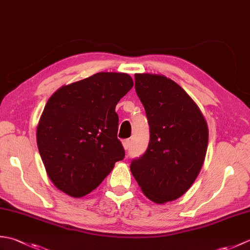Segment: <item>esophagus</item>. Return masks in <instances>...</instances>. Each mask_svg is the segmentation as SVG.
<instances>
[{
	"instance_id": "1",
	"label": "esophagus",
	"mask_w": 250,
	"mask_h": 250,
	"mask_svg": "<svg viewBox=\"0 0 250 250\" xmlns=\"http://www.w3.org/2000/svg\"><path fill=\"white\" fill-rule=\"evenodd\" d=\"M130 144H131V142H130V140H125L124 142H122V146H124V148H125V150H128V149H129V147H130Z\"/></svg>"
}]
</instances>
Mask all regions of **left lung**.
I'll use <instances>...</instances> for the list:
<instances>
[{
  "mask_svg": "<svg viewBox=\"0 0 250 250\" xmlns=\"http://www.w3.org/2000/svg\"><path fill=\"white\" fill-rule=\"evenodd\" d=\"M135 90L146 110L150 140L130 169L143 193L164 204L185 194L198 177L208 126L190 95L167 76L135 74Z\"/></svg>",
  "mask_w": 250,
  "mask_h": 250,
  "instance_id": "8db88e82",
  "label": "left lung"
}]
</instances>
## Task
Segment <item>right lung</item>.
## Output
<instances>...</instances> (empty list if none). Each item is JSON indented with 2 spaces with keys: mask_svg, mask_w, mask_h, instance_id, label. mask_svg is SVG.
<instances>
[{
  "mask_svg": "<svg viewBox=\"0 0 250 250\" xmlns=\"http://www.w3.org/2000/svg\"><path fill=\"white\" fill-rule=\"evenodd\" d=\"M133 87L129 74L100 72L59 88L36 129L47 175L73 198L94 190L125 158L115 108Z\"/></svg>",
  "mask_w": 250,
  "mask_h": 250,
  "instance_id": "obj_1",
  "label": "right lung"
}]
</instances>
